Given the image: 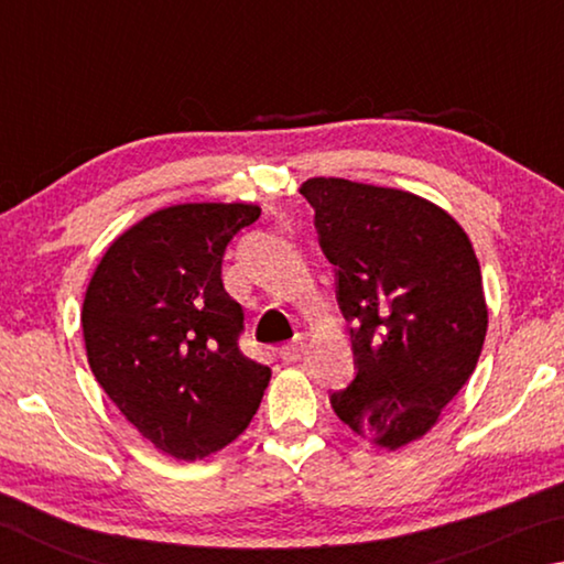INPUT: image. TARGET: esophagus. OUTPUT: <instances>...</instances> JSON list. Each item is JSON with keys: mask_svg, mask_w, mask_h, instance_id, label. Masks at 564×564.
<instances>
[{"mask_svg": "<svg viewBox=\"0 0 564 564\" xmlns=\"http://www.w3.org/2000/svg\"><path fill=\"white\" fill-rule=\"evenodd\" d=\"M303 350H305V338L299 333V336H293V338L281 348V358H283L285 362H295V360H301Z\"/></svg>", "mask_w": 564, "mask_h": 564, "instance_id": "1", "label": "esophagus"}]
</instances>
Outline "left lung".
<instances>
[{
	"label": "left lung",
	"mask_w": 564,
	"mask_h": 564,
	"mask_svg": "<svg viewBox=\"0 0 564 564\" xmlns=\"http://www.w3.org/2000/svg\"><path fill=\"white\" fill-rule=\"evenodd\" d=\"M336 299L350 323L356 378L336 415L376 445L423 437L473 376L488 333L480 263L451 214L408 191L308 178Z\"/></svg>",
	"instance_id": "left-lung-1"
}]
</instances>
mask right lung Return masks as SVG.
<instances>
[{"label":"right lung","mask_w":564,"mask_h":564,"mask_svg":"<svg viewBox=\"0 0 564 564\" xmlns=\"http://www.w3.org/2000/svg\"><path fill=\"white\" fill-rule=\"evenodd\" d=\"M253 204H178L141 218L94 271L82 308L94 378L123 417L178 460L241 435L271 368L238 348L243 308L226 293V246Z\"/></svg>","instance_id":"obj_1"}]
</instances>
